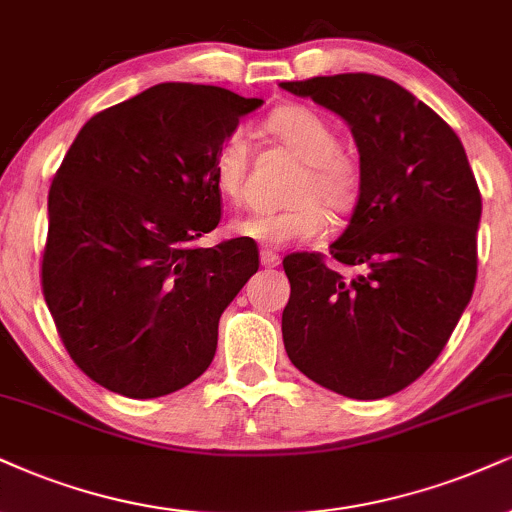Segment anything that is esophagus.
<instances>
[{
  "mask_svg": "<svg viewBox=\"0 0 512 512\" xmlns=\"http://www.w3.org/2000/svg\"><path fill=\"white\" fill-rule=\"evenodd\" d=\"M261 266H266V268H275V266H280V256H277L275 251L263 249V251H261Z\"/></svg>",
  "mask_w": 512,
  "mask_h": 512,
  "instance_id": "obj_1",
  "label": "esophagus"
}]
</instances>
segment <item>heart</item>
Returning a JSON list of instances; mask_svg holds the SVG:
<instances>
[{
  "label": "heart",
  "instance_id": "heart-1",
  "mask_svg": "<svg viewBox=\"0 0 512 512\" xmlns=\"http://www.w3.org/2000/svg\"><path fill=\"white\" fill-rule=\"evenodd\" d=\"M266 130L299 161L304 173L292 189L296 204L282 211L246 213L232 223L237 237L266 246H287L323 235L332 213H346L361 192V168L349 151L339 147V135L330 121L308 106H282L270 113ZM213 180L230 201H242L249 168V142L244 132H230L213 154Z\"/></svg>",
  "mask_w": 512,
  "mask_h": 512
}]
</instances>
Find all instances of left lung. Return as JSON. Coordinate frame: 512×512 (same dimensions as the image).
I'll list each match as a JSON object with an SVG mask.
<instances>
[{"instance_id":"1","label":"left lung","mask_w":512,"mask_h":512,"mask_svg":"<svg viewBox=\"0 0 512 512\" xmlns=\"http://www.w3.org/2000/svg\"><path fill=\"white\" fill-rule=\"evenodd\" d=\"M337 113L361 156V192L330 254L282 261L289 361L349 399H384L415 382L449 342L477 277L482 197L463 142L394 80L370 73L282 82Z\"/></svg>"}]
</instances>
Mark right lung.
Here are the masks:
<instances>
[{
  "label": "right lung",
  "instance_id": "add662e5",
  "mask_svg": "<svg viewBox=\"0 0 512 512\" xmlns=\"http://www.w3.org/2000/svg\"><path fill=\"white\" fill-rule=\"evenodd\" d=\"M263 99L161 82L82 125L49 187L42 292L75 365L156 399L211 365L218 320L258 270L254 239L197 249L220 223L213 154Z\"/></svg>",
  "mask_w": 512,
  "mask_h": 512
}]
</instances>
